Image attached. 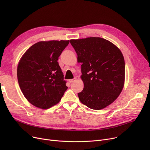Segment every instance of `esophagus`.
I'll return each mask as SVG.
<instances>
[{"instance_id": "obj_1", "label": "esophagus", "mask_w": 150, "mask_h": 150, "mask_svg": "<svg viewBox=\"0 0 150 150\" xmlns=\"http://www.w3.org/2000/svg\"><path fill=\"white\" fill-rule=\"evenodd\" d=\"M76 78H73V79H70V80H69V83H73V82H74L75 81H76Z\"/></svg>"}]
</instances>
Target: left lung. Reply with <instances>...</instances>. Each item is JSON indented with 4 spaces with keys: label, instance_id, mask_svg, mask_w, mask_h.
<instances>
[{
    "label": "left lung",
    "instance_id": "1",
    "mask_svg": "<svg viewBox=\"0 0 150 150\" xmlns=\"http://www.w3.org/2000/svg\"><path fill=\"white\" fill-rule=\"evenodd\" d=\"M70 42L78 61L82 63L84 88L78 93L80 101L92 109L106 108L119 97L124 86L125 67L121 51L98 37L71 39Z\"/></svg>",
    "mask_w": 150,
    "mask_h": 150
}]
</instances>
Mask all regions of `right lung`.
Masks as SVG:
<instances>
[{"label":"right lung","instance_id":"obj_1","mask_svg":"<svg viewBox=\"0 0 150 150\" xmlns=\"http://www.w3.org/2000/svg\"><path fill=\"white\" fill-rule=\"evenodd\" d=\"M69 40L38 42L23 54L17 69L19 87L26 99L43 109L57 105L67 89L58 62Z\"/></svg>","mask_w":150,"mask_h":150}]
</instances>
